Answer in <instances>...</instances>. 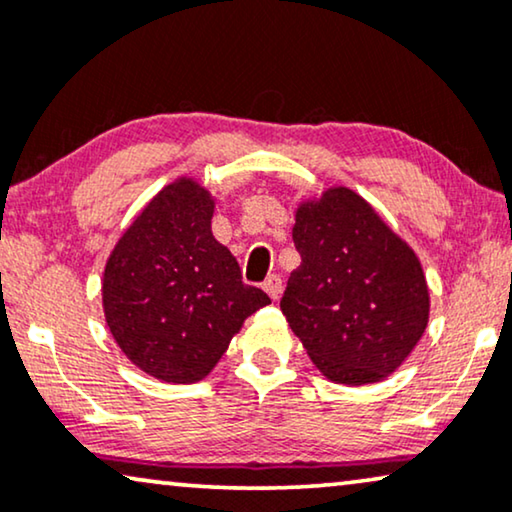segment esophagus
Here are the masks:
<instances>
[{
	"mask_svg": "<svg viewBox=\"0 0 512 512\" xmlns=\"http://www.w3.org/2000/svg\"><path fill=\"white\" fill-rule=\"evenodd\" d=\"M262 287H264L266 294H269L273 301H278L280 294H283V278H280L278 273H271V276L264 280Z\"/></svg>",
	"mask_w": 512,
	"mask_h": 512,
	"instance_id": "34e87169",
	"label": "esophagus"
}]
</instances>
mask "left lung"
<instances>
[{"mask_svg": "<svg viewBox=\"0 0 512 512\" xmlns=\"http://www.w3.org/2000/svg\"><path fill=\"white\" fill-rule=\"evenodd\" d=\"M301 264L280 311L329 380L366 385L397 369L429 320L422 266L348 187L306 201L292 229Z\"/></svg>", "mask_w": 512, "mask_h": 512, "instance_id": "left-lung-1", "label": "left lung"}]
</instances>
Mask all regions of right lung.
Returning <instances> with one entry per match:
<instances>
[{"mask_svg": "<svg viewBox=\"0 0 512 512\" xmlns=\"http://www.w3.org/2000/svg\"><path fill=\"white\" fill-rule=\"evenodd\" d=\"M213 199L194 181L164 187L106 262L102 297L122 352L167 383H197L243 320L271 304L211 234Z\"/></svg>", "mask_w": 512, "mask_h": 512, "instance_id": "right-lung-1", "label": "right lung"}]
</instances>
